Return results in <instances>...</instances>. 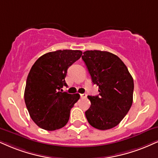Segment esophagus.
<instances>
[{
	"label": "esophagus",
	"mask_w": 158,
	"mask_h": 158,
	"mask_svg": "<svg viewBox=\"0 0 158 158\" xmlns=\"http://www.w3.org/2000/svg\"><path fill=\"white\" fill-rule=\"evenodd\" d=\"M87 97L86 94H81V98H85Z\"/></svg>",
	"instance_id": "34e87169"
}]
</instances>
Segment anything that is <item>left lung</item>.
Here are the masks:
<instances>
[{"label":"left lung","instance_id":"left-lung-1","mask_svg":"<svg viewBox=\"0 0 158 158\" xmlns=\"http://www.w3.org/2000/svg\"><path fill=\"white\" fill-rule=\"evenodd\" d=\"M82 59L100 92L97 96H88L91 106L85 112V117L94 128L111 129L120 123L133 104V77L123 61L111 52L87 50Z\"/></svg>","mask_w":158,"mask_h":158}]
</instances>
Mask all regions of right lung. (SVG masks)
I'll return each mask as SVG.
<instances>
[{
    "label": "right lung",
    "instance_id": "add662e5",
    "mask_svg": "<svg viewBox=\"0 0 158 158\" xmlns=\"http://www.w3.org/2000/svg\"><path fill=\"white\" fill-rule=\"evenodd\" d=\"M81 56V50H56L42 56L32 66L25 85V102L31 118L42 129H60L69 121L80 94L63 92L61 89L67 85L68 68Z\"/></svg>",
    "mask_w": 158,
    "mask_h": 158
}]
</instances>
